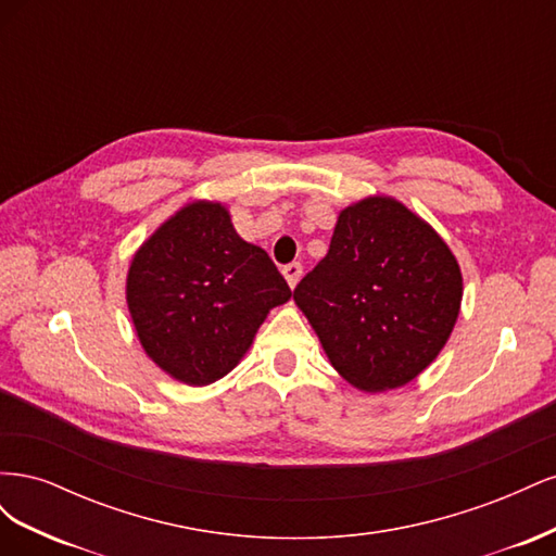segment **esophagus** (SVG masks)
Returning <instances> with one entry per match:
<instances>
[{
    "mask_svg": "<svg viewBox=\"0 0 556 556\" xmlns=\"http://www.w3.org/2000/svg\"><path fill=\"white\" fill-rule=\"evenodd\" d=\"M301 274H304V268H301L299 262H292V264H288V266L282 268V276H285V280H288V285H290L292 290L296 288V282H299Z\"/></svg>",
    "mask_w": 556,
    "mask_h": 556,
    "instance_id": "34e87169",
    "label": "esophagus"
}]
</instances>
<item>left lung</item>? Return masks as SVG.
<instances>
[{
    "label": "left lung",
    "instance_id": "8db88e82",
    "mask_svg": "<svg viewBox=\"0 0 556 556\" xmlns=\"http://www.w3.org/2000/svg\"><path fill=\"white\" fill-rule=\"evenodd\" d=\"M462 296V268L441 233L399 199L374 194L339 213L294 304L352 387L390 392L441 355Z\"/></svg>",
    "mask_w": 556,
    "mask_h": 556
}]
</instances>
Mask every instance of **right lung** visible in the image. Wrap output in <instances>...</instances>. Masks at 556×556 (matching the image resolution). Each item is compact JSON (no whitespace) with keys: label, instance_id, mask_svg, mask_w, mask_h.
Wrapping results in <instances>:
<instances>
[{"label":"right lung","instance_id":"right-lung-1","mask_svg":"<svg viewBox=\"0 0 556 556\" xmlns=\"http://www.w3.org/2000/svg\"><path fill=\"white\" fill-rule=\"evenodd\" d=\"M125 296L146 355L174 380L204 387L237 368L292 290L266 250L239 237L225 204L197 199L134 252Z\"/></svg>","mask_w":556,"mask_h":556}]
</instances>
